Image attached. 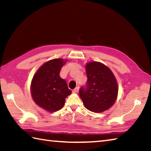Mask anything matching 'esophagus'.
<instances>
[{
  "label": "esophagus",
  "instance_id": "34e87169",
  "mask_svg": "<svg viewBox=\"0 0 151 151\" xmlns=\"http://www.w3.org/2000/svg\"><path fill=\"white\" fill-rule=\"evenodd\" d=\"M78 90H79V88L77 87V88H76L75 89H73V93H77L78 91Z\"/></svg>",
  "mask_w": 151,
  "mask_h": 151
}]
</instances>
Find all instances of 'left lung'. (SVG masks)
Instances as JSON below:
<instances>
[{
  "label": "left lung",
  "mask_w": 151,
  "mask_h": 151,
  "mask_svg": "<svg viewBox=\"0 0 151 151\" xmlns=\"http://www.w3.org/2000/svg\"><path fill=\"white\" fill-rule=\"evenodd\" d=\"M88 81L86 88H81L79 95L88 110L101 113L108 110L116 101L118 84L111 69L99 62L86 64Z\"/></svg>",
  "instance_id": "8db88e82"
}]
</instances>
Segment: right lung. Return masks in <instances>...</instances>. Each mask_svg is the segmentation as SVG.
<instances>
[{
	"label": "right lung",
	"mask_w": 151,
	"mask_h": 151,
	"mask_svg": "<svg viewBox=\"0 0 151 151\" xmlns=\"http://www.w3.org/2000/svg\"><path fill=\"white\" fill-rule=\"evenodd\" d=\"M67 60L56 58L43 63L34 74L30 86L33 101L49 112L60 110L65 98L70 95L67 82L60 76V71Z\"/></svg>",
	"instance_id": "1"
}]
</instances>
